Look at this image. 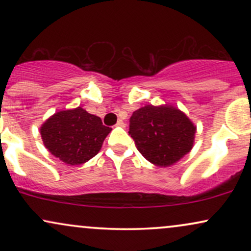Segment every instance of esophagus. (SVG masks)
<instances>
[{"label":"esophagus","instance_id":"1","mask_svg":"<svg viewBox=\"0 0 251 251\" xmlns=\"http://www.w3.org/2000/svg\"><path fill=\"white\" fill-rule=\"evenodd\" d=\"M117 126H120V127H125V123H124L122 119H119V120H118V123H117Z\"/></svg>","mask_w":251,"mask_h":251}]
</instances>
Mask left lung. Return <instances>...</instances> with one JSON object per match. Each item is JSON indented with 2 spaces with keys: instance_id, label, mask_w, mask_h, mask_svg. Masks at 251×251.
<instances>
[{
  "instance_id": "left-lung-1",
  "label": "left lung",
  "mask_w": 251,
  "mask_h": 251,
  "mask_svg": "<svg viewBox=\"0 0 251 251\" xmlns=\"http://www.w3.org/2000/svg\"><path fill=\"white\" fill-rule=\"evenodd\" d=\"M197 127L172 105H146L133 112L128 133L150 163L168 168L192 150Z\"/></svg>"
}]
</instances>
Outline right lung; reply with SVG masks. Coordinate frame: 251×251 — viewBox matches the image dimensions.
Segmentation results:
<instances>
[{"label":"right lung","instance_id":"obj_1","mask_svg":"<svg viewBox=\"0 0 251 251\" xmlns=\"http://www.w3.org/2000/svg\"><path fill=\"white\" fill-rule=\"evenodd\" d=\"M112 131L82 107L54 113L40 127L43 145L67 165H80L98 154Z\"/></svg>","mask_w":251,"mask_h":251}]
</instances>
